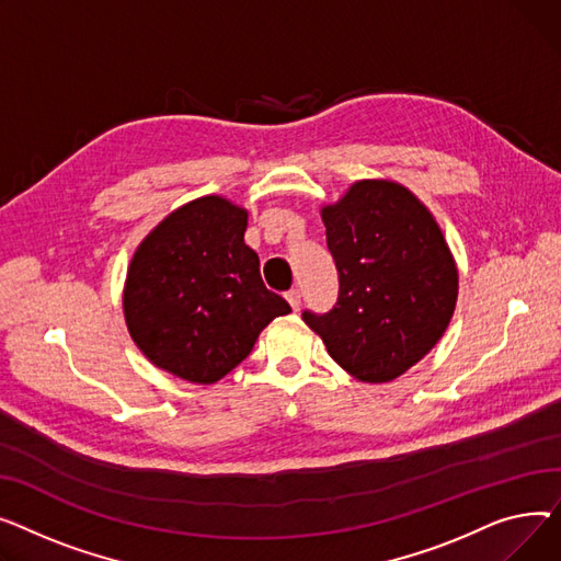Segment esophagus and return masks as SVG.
Listing matches in <instances>:
<instances>
[{
	"label": "esophagus",
	"instance_id": "obj_1",
	"mask_svg": "<svg viewBox=\"0 0 561 561\" xmlns=\"http://www.w3.org/2000/svg\"><path fill=\"white\" fill-rule=\"evenodd\" d=\"M285 299L289 301V306H291V310H299L301 308V291L299 289H289L287 294H285Z\"/></svg>",
	"mask_w": 561,
	"mask_h": 561
}]
</instances>
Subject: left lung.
Returning <instances> with one entry per match:
<instances>
[{
    "label": "left lung",
    "instance_id": "1",
    "mask_svg": "<svg viewBox=\"0 0 561 561\" xmlns=\"http://www.w3.org/2000/svg\"><path fill=\"white\" fill-rule=\"evenodd\" d=\"M340 294L304 312L337 365L362 382L405 374L442 340L457 301V267L435 217L393 181H357L321 208Z\"/></svg>",
    "mask_w": 561,
    "mask_h": 561
}]
</instances>
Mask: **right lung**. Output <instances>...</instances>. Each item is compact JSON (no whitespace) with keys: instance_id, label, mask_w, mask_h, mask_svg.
Segmentation results:
<instances>
[{"instance_id":"right-lung-1","label":"right lung","mask_w":561,"mask_h":561,"mask_svg":"<svg viewBox=\"0 0 561 561\" xmlns=\"http://www.w3.org/2000/svg\"><path fill=\"white\" fill-rule=\"evenodd\" d=\"M247 210L224 196L194 199L138 247L124 285L128 333L151 365L213 385L251 353L270 321L291 312L267 289L244 244Z\"/></svg>"}]
</instances>
